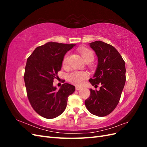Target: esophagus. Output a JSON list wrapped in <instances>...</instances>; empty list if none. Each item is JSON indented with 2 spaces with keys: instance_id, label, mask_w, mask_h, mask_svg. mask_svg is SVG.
<instances>
[{
  "instance_id": "obj_1",
  "label": "esophagus",
  "mask_w": 147,
  "mask_h": 147,
  "mask_svg": "<svg viewBox=\"0 0 147 147\" xmlns=\"http://www.w3.org/2000/svg\"><path fill=\"white\" fill-rule=\"evenodd\" d=\"M80 89H81V88L79 87V86H76V87H75V90H77V91L80 90Z\"/></svg>"
}]
</instances>
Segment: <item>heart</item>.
Here are the masks:
<instances>
[{
  "mask_svg": "<svg viewBox=\"0 0 147 147\" xmlns=\"http://www.w3.org/2000/svg\"><path fill=\"white\" fill-rule=\"evenodd\" d=\"M78 51L80 53L81 56H82L83 60L87 63V62H92L94 59V53L92 51L89 49L85 48H80L78 49ZM67 59H68V55H66L64 57V58L63 61V64L64 66H65L67 64ZM88 77V74L85 72L83 71H77L75 70L72 72H70L67 74L68 80L75 85H81L83 81L85 80Z\"/></svg>",
  "mask_w": 147,
  "mask_h": 147,
  "instance_id": "heart-1",
  "label": "heart"
}]
</instances>
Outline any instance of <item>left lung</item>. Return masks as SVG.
I'll return each instance as SVG.
<instances>
[{
	"instance_id": "left-lung-1",
	"label": "left lung",
	"mask_w": 147,
	"mask_h": 147,
	"mask_svg": "<svg viewBox=\"0 0 147 147\" xmlns=\"http://www.w3.org/2000/svg\"><path fill=\"white\" fill-rule=\"evenodd\" d=\"M98 59L97 69L89 81L92 86L101 84L99 91L90 89L85 103L89 112L97 117H105L116 108L126 82L125 63L117 49L102 41L90 43Z\"/></svg>"
}]
</instances>
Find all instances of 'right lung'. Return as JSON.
I'll use <instances>...</instances> for the list:
<instances>
[{
  "mask_svg": "<svg viewBox=\"0 0 147 147\" xmlns=\"http://www.w3.org/2000/svg\"><path fill=\"white\" fill-rule=\"evenodd\" d=\"M75 45L48 42L35 48L27 59L24 80L28 97L34 110L43 118L52 119L63 113L68 97L75 91V86L69 83L62 84L58 91L53 85L64 55Z\"/></svg>",
  "mask_w": 147,
  "mask_h": 147,
  "instance_id": "obj_1",
  "label": "right lung"
}]
</instances>
